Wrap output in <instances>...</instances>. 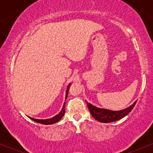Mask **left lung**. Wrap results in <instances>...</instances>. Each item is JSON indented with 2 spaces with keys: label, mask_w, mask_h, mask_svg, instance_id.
Instances as JSON below:
<instances>
[{
  "label": "left lung",
  "mask_w": 153,
  "mask_h": 153,
  "mask_svg": "<svg viewBox=\"0 0 153 153\" xmlns=\"http://www.w3.org/2000/svg\"><path fill=\"white\" fill-rule=\"evenodd\" d=\"M86 103L89 111L91 112V115H92L94 118L100 122L109 123L119 120V119H122L123 117L127 116L132 110V108H134V106L137 103V101L133 103L132 105L128 107V108H124V109L121 111H111L108 109H104V108H100L94 106V105L91 104V103H88L87 101Z\"/></svg>",
  "instance_id": "obj_1"
}]
</instances>
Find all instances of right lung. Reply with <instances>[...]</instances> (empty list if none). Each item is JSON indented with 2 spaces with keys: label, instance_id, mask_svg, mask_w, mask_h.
I'll return each instance as SVG.
<instances>
[{
  "label": "right lung",
  "instance_id": "right-lung-1",
  "mask_svg": "<svg viewBox=\"0 0 153 153\" xmlns=\"http://www.w3.org/2000/svg\"><path fill=\"white\" fill-rule=\"evenodd\" d=\"M71 83H70L69 85H68V88H67V91H66V94H65V100L68 97V92H69V88L70 86H71ZM65 102L64 103V105H63V107L61 110V111L59 112L58 114H57L56 116H54V117L50 119H34V118H31V117H29L31 120L34 121L35 122H37L39 123V124H54V123L59 122L61 119L62 118L63 116L65 114Z\"/></svg>",
  "mask_w": 153,
  "mask_h": 153
}]
</instances>
